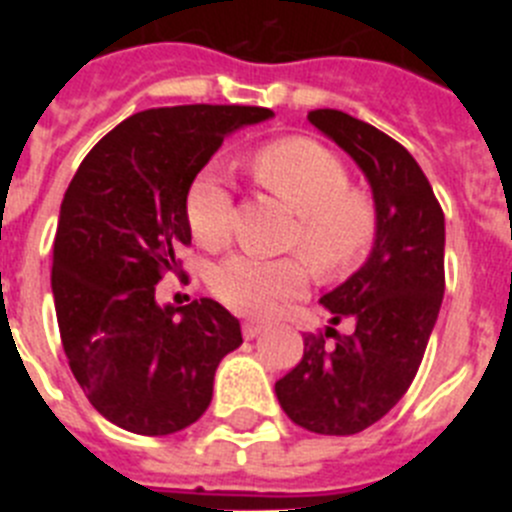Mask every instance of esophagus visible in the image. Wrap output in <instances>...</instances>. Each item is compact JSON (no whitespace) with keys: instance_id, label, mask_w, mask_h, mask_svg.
I'll return each instance as SVG.
<instances>
[{"instance_id":"esophagus-1","label":"esophagus","mask_w":512,"mask_h":512,"mask_svg":"<svg viewBox=\"0 0 512 512\" xmlns=\"http://www.w3.org/2000/svg\"><path fill=\"white\" fill-rule=\"evenodd\" d=\"M261 330H264V325L243 323V338H246V341H253L256 336H261Z\"/></svg>"}]
</instances>
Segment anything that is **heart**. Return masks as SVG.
Wrapping results in <instances>:
<instances>
[{"label":"heart","instance_id":"1","mask_svg":"<svg viewBox=\"0 0 512 512\" xmlns=\"http://www.w3.org/2000/svg\"><path fill=\"white\" fill-rule=\"evenodd\" d=\"M253 174L264 189L297 212L289 248H297L323 279L348 274L377 241L379 212L372 194L348 187L351 174L330 148L310 138H282L261 148ZM197 243L220 248L230 238L233 200L225 176L215 169L197 174L184 200ZM305 266L297 259L228 256L212 271V292L228 307L266 318L305 289Z\"/></svg>","mask_w":512,"mask_h":512}]
</instances>
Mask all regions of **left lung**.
I'll list each match as a JSON object with an SVG mask.
<instances>
[{
  "mask_svg": "<svg viewBox=\"0 0 512 512\" xmlns=\"http://www.w3.org/2000/svg\"><path fill=\"white\" fill-rule=\"evenodd\" d=\"M307 120L336 140L372 184L379 230L366 264L320 297L335 329L307 333L300 364L274 390L289 420L320 436H354L390 413L413 384L441 310L443 210L408 148L341 110ZM336 337L333 347L327 338Z\"/></svg>",
  "mask_w": 512,
  "mask_h": 512,
  "instance_id": "8db88e82",
  "label": "left lung"
}]
</instances>
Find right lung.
<instances>
[{
    "instance_id": "1",
    "label": "right lung",
    "mask_w": 512,
    "mask_h": 512,
    "mask_svg": "<svg viewBox=\"0 0 512 512\" xmlns=\"http://www.w3.org/2000/svg\"><path fill=\"white\" fill-rule=\"evenodd\" d=\"M266 107L182 104L122 120L81 161L53 243V300L71 372L99 415L138 436L200 420L217 364L243 343L215 300L161 307L156 284L192 243L189 184Z\"/></svg>"
}]
</instances>
